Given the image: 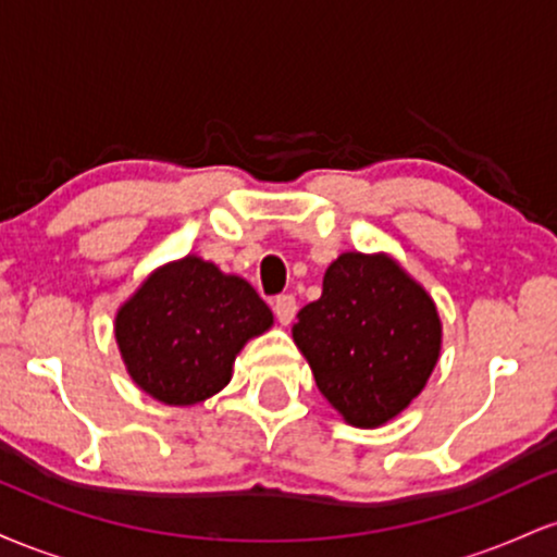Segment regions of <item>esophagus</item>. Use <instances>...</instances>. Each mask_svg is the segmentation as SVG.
I'll list each match as a JSON object with an SVG mask.
<instances>
[{"mask_svg":"<svg viewBox=\"0 0 557 557\" xmlns=\"http://www.w3.org/2000/svg\"><path fill=\"white\" fill-rule=\"evenodd\" d=\"M272 309H274V317H277L280 324H290L293 317H296V311H298V300L293 293H283V296L274 298Z\"/></svg>","mask_w":557,"mask_h":557,"instance_id":"1","label":"esophagus"}]
</instances>
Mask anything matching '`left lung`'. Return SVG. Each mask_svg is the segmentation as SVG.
I'll use <instances>...</instances> for the list:
<instances>
[{
    "instance_id": "1",
    "label": "left lung",
    "mask_w": 557,
    "mask_h": 557,
    "mask_svg": "<svg viewBox=\"0 0 557 557\" xmlns=\"http://www.w3.org/2000/svg\"><path fill=\"white\" fill-rule=\"evenodd\" d=\"M440 335L424 287L393 259L356 251L332 261L322 298L304 306L293 327L319 393L354 426L385 424L417 398Z\"/></svg>"
}]
</instances>
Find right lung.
<instances>
[{
	"label": "right lung",
	"instance_id": "add662e5",
	"mask_svg": "<svg viewBox=\"0 0 557 557\" xmlns=\"http://www.w3.org/2000/svg\"><path fill=\"white\" fill-rule=\"evenodd\" d=\"M272 311L246 280L198 257L162 267L114 319V337L136 385L168 406H194L230 382L248 337Z\"/></svg>",
	"mask_w": 557,
	"mask_h": 557
}]
</instances>
